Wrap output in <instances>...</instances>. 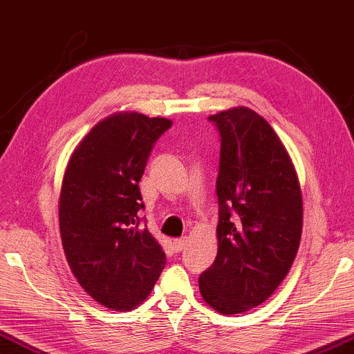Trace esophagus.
I'll return each mask as SVG.
<instances>
[{"label": "esophagus", "mask_w": 354, "mask_h": 354, "mask_svg": "<svg viewBox=\"0 0 354 354\" xmlns=\"http://www.w3.org/2000/svg\"><path fill=\"white\" fill-rule=\"evenodd\" d=\"M186 245H187V238H179L173 241V249H175V252L184 250L186 249Z\"/></svg>", "instance_id": "34e87169"}]
</instances>
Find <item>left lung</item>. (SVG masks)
Here are the masks:
<instances>
[{
  "mask_svg": "<svg viewBox=\"0 0 354 354\" xmlns=\"http://www.w3.org/2000/svg\"><path fill=\"white\" fill-rule=\"evenodd\" d=\"M221 133L217 257L200 293L223 315L271 296L298 254L302 195L287 149L265 118L248 106L209 116Z\"/></svg>",
  "mask_w": 354,
  "mask_h": 354,
  "instance_id": "1",
  "label": "left lung"
}]
</instances>
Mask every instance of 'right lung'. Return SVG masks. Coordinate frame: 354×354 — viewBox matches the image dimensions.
<instances>
[{
  "label": "right lung",
  "mask_w": 354,
  "mask_h": 354,
  "mask_svg": "<svg viewBox=\"0 0 354 354\" xmlns=\"http://www.w3.org/2000/svg\"><path fill=\"white\" fill-rule=\"evenodd\" d=\"M170 126L165 118L115 113L88 132L66 167L59 232L67 263L83 290L113 310L142 304L165 268V252L137 212L148 157Z\"/></svg>",
  "instance_id": "1"
}]
</instances>
